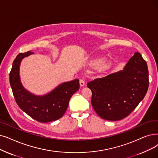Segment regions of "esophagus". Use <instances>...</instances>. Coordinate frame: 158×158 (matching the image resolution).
<instances>
[{"label":"esophagus","mask_w":158,"mask_h":158,"mask_svg":"<svg viewBox=\"0 0 158 158\" xmlns=\"http://www.w3.org/2000/svg\"><path fill=\"white\" fill-rule=\"evenodd\" d=\"M79 84L81 86H84L85 85V81L84 79H80Z\"/></svg>","instance_id":"1"}]
</instances>
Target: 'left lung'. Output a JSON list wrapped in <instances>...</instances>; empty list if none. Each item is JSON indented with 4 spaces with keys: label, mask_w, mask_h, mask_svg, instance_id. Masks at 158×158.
I'll list each match as a JSON object with an SVG mask.
<instances>
[{
    "label": "left lung",
    "mask_w": 158,
    "mask_h": 158,
    "mask_svg": "<svg viewBox=\"0 0 158 158\" xmlns=\"http://www.w3.org/2000/svg\"><path fill=\"white\" fill-rule=\"evenodd\" d=\"M148 85L147 63L135 52L123 70L90 81L87 86L92 90V105L99 117L119 121L138 106Z\"/></svg>",
    "instance_id": "obj_1"
}]
</instances>
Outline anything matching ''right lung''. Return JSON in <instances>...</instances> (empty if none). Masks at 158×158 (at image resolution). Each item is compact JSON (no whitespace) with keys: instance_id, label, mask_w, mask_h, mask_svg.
Instances as JSON below:
<instances>
[{"instance_id":"right-lung-1","label":"right lung","mask_w":158,"mask_h":158,"mask_svg":"<svg viewBox=\"0 0 158 158\" xmlns=\"http://www.w3.org/2000/svg\"><path fill=\"white\" fill-rule=\"evenodd\" d=\"M33 53H20L13 63L10 73V83L13 96L20 108L33 119L40 123L59 119L64 114L72 96L79 88L76 79L59 85L44 95H35L23 87L19 76V67L23 58Z\"/></svg>"}]
</instances>
